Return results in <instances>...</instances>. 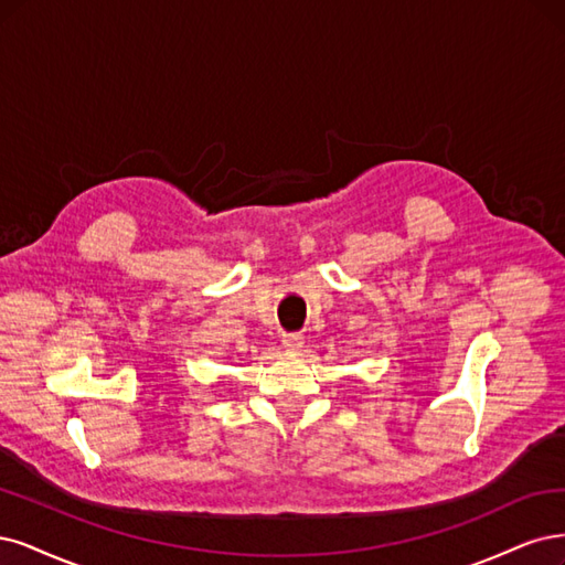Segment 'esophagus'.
Masks as SVG:
<instances>
[{"label":"esophagus","mask_w":565,"mask_h":565,"mask_svg":"<svg viewBox=\"0 0 565 565\" xmlns=\"http://www.w3.org/2000/svg\"><path fill=\"white\" fill-rule=\"evenodd\" d=\"M281 342H284L286 350H294L296 352V350H300L302 344H305V338L300 333H288V335L281 338Z\"/></svg>","instance_id":"1"}]
</instances>
